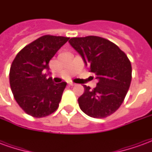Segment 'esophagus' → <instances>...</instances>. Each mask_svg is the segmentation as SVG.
Instances as JSON below:
<instances>
[{
    "instance_id": "obj_1",
    "label": "esophagus",
    "mask_w": 152,
    "mask_h": 152,
    "mask_svg": "<svg viewBox=\"0 0 152 152\" xmlns=\"http://www.w3.org/2000/svg\"><path fill=\"white\" fill-rule=\"evenodd\" d=\"M68 85H69V86H76V84H75V83L72 82V81H69V82H68Z\"/></svg>"
}]
</instances>
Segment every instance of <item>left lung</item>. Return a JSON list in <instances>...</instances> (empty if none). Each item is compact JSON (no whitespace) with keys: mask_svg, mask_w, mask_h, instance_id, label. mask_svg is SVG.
<instances>
[{"mask_svg":"<svg viewBox=\"0 0 152 152\" xmlns=\"http://www.w3.org/2000/svg\"><path fill=\"white\" fill-rule=\"evenodd\" d=\"M69 43L99 80L94 89L84 86L85 92L78 99L80 108L94 118L113 114L130 86L132 66L127 55L112 41L95 36L71 38Z\"/></svg>","mask_w":152,"mask_h":152,"instance_id":"left-lung-1","label":"left lung"}]
</instances>
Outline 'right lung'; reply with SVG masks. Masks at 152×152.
I'll return each mask as SVG.
<instances>
[{
	"mask_svg": "<svg viewBox=\"0 0 152 152\" xmlns=\"http://www.w3.org/2000/svg\"><path fill=\"white\" fill-rule=\"evenodd\" d=\"M68 37L45 35L21 50L10 70V84L19 107L27 114L40 118L56 111L66 83L47 79L49 62Z\"/></svg>",
	"mask_w": 152,
	"mask_h": 152,
	"instance_id": "obj_1",
	"label": "right lung"
}]
</instances>
